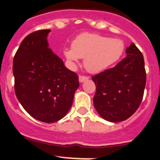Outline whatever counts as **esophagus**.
<instances>
[{
    "instance_id": "34e87169",
    "label": "esophagus",
    "mask_w": 160,
    "mask_h": 160,
    "mask_svg": "<svg viewBox=\"0 0 160 160\" xmlns=\"http://www.w3.org/2000/svg\"><path fill=\"white\" fill-rule=\"evenodd\" d=\"M89 77H86V76H80L79 77V81L80 82V83H83V82H84L85 80H88Z\"/></svg>"
}]
</instances>
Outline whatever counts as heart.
<instances>
[{
  "label": "heart",
  "mask_w": 160,
  "mask_h": 160,
  "mask_svg": "<svg viewBox=\"0 0 160 160\" xmlns=\"http://www.w3.org/2000/svg\"><path fill=\"white\" fill-rule=\"evenodd\" d=\"M123 52L124 43L120 39L84 32L74 39L72 48H66L64 55L72 66H76L80 58H84L88 71L100 73L117 62Z\"/></svg>",
  "instance_id": "obj_1"
}]
</instances>
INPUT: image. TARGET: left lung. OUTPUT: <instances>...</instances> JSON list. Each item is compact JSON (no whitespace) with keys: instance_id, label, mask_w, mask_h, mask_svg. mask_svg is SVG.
<instances>
[{"instance_id":"obj_1","label":"left lung","mask_w":160,"mask_h":160,"mask_svg":"<svg viewBox=\"0 0 160 160\" xmlns=\"http://www.w3.org/2000/svg\"><path fill=\"white\" fill-rule=\"evenodd\" d=\"M126 53V57L114 68L92 77L96 86L95 108L103 119L113 123L123 121L136 112L146 85L141 52L132 43Z\"/></svg>"}]
</instances>
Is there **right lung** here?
Segmentation results:
<instances>
[{
	"mask_svg": "<svg viewBox=\"0 0 160 160\" xmlns=\"http://www.w3.org/2000/svg\"><path fill=\"white\" fill-rule=\"evenodd\" d=\"M50 29L32 32L21 43L13 58L15 93L34 119L54 123L66 116L79 87L77 73L48 48Z\"/></svg>",
	"mask_w": 160,
	"mask_h": 160,
	"instance_id": "add662e5",
	"label": "right lung"
}]
</instances>
